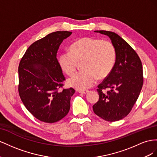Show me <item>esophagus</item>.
Here are the masks:
<instances>
[{
    "instance_id": "34e87169",
    "label": "esophagus",
    "mask_w": 157,
    "mask_h": 157,
    "mask_svg": "<svg viewBox=\"0 0 157 157\" xmlns=\"http://www.w3.org/2000/svg\"><path fill=\"white\" fill-rule=\"evenodd\" d=\"M78 92H79V93L86 94V93H87L89 92V91H88V90H79V91H78Z\"/></svg>"
}]
</instances>
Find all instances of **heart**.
Returning <instances> with one entry per match:
<instances>
[{
  "label": "heart",
  "instance_id": "1",
  "mask_svg": "<svg viewBox=\"0 0 157 157\" xmlns=\"http://www.w3.org/2000/svg\"><path fill=\"white\" fill-rule=\"evenodd\" d=\"M116 49L109 41L83 37L71 44L70 51L62 52L59 57L60 68L68 75H72L78 62H82L81 71L68 80L70 86L79 90L91 87L98 79L108 76L116 62Z\"/></svg>",
  "mask_w": 157,
  "mask_h": 157
}]
</instances>
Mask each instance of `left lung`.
Masks as SVG:
<instances>
[{
	"mask_svg": "<svg viewBox=\"0 0 157 157\" xmlns=\"http://www.w3.org/2000/svg\"><path fill=\"white\" fill-rule=\"evenodd\" d=\"M109 36L116 49V57L110 74L100 83L99 99L93 106L94 113L109 122H115L130 113L143 83L141 61L124 40L112 31H95ZM109 89L108 91L104 90Z\"/></svg>",
	"mask_w": 157,
	"mask_h": 157,
	"instance_id": "1",
	"label": "left lung"
}]
</instances>
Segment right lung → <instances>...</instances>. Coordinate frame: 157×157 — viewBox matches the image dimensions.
Masks as SVG:
<instances>
[{"instance_id":"1","label":"right lung","mask_w":157,"mask_h":157,"mask_svg":"<svg viewBox=\"0 0 157 157\" xmlns=\"http://www.w3.org/2000/svg\"><path fill=\"white\" fill-rule=\"evenodd\" d=\"M71 31H55L31 44L18 67V91L25 108L41 122L54 123L70 108L73 88L62 89L65 77L56 59L57 51Z\"/></svg>"}]
</instances>
